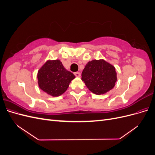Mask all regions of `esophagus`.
Listing matches in <instances>:
<instances>
[{"mask_svg":"<svg viewBox=\"0 0 155 155\" xmlns=\"http://www.w3.org/2000/svg\"><path fill=\"white\" fill-rule=\"evenodd\" d=\"M74 75H75V76H76V77H78V78L81 76V74L79 73V72H75V73H74Z\"/></svg>","mask_w":155,"mask_h":155,"instance_id":"34e87169","label":"esophagus"}]
</instances>
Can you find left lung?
<instances>
[{
  "instance_id": "8db88e82",
  "label": "left lung",
  "mask_w": 155,
  "mask_h": 155,
  "mask_svg": "<svg viewBox=\"0 0 155 155\" xmlns=\"http://www.w3.org/2000/svg\"><path fill=\"white\" fill-rule=\"evenodd\" d=\"M81 76L88 90L96 95L109 92L114 87L117 81L115 67L103 59L88 61Z\"/></svg>"
}]
</instances>
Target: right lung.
I'll return each mask as SVG.
<instances>
[{
  "label": "right lung",
  "instance_id": "add662e5",
  "mask_svg": "<svg viewBox=\"0 0 155 155\" xmlns=\"http://www.w3.org/2000/svg\"><path fill=\"white\" fill-rule=\"evenodd\" d=\"M39 87L47 94L59 96L66 92L70 82L76 78L64 67L59 59H48L37 72Z\"/></svg>",
  "mask_w": 155,
  "mask_h": 155
}]
</instances>
